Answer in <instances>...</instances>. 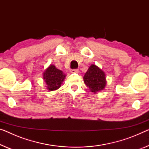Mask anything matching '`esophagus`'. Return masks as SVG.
Segmentation results:
<instances>
[{"mask_svg":"<svg viewBox=\"0 0 149 149\" xmlns=\"http://www.w3.org/2000/svg\"><path fill=\"white\" fill-rule=\"evenodd\" d=\"M70 72L72 73H78L79 72V69H72L70 70Z\"/></svg>","mask_w":149,"mask_h":149,"instance_id":"34e87169","label":"esophagus"}]
</instances>
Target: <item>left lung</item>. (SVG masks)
Wrapping results in <instances>:
<instances>
[{
    "instance_id": "obj_1",
    "label": "left lung",
    "mask_w": 149,
    "mask_h": 149,
    "mask_svg": "<svg viewBox=\"0 0 149 149\" xmlns=\"http://www.w3.org/2000/svg\"><path fill=\"white\" fill-rule=\"evenodd\" d=\"M83 79L91 92L95 93L103 90L107 84L104 72L95 65L90 66Z\"/></svg>"
}]
</instances>
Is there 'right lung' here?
I'll use <instances>...</instances> for the list:
<instances>
[{
  "mask_svg": "<svg viewBox=\"0 0 149 149\" xmlns=\"http://www.w3.org/2000/svg\"><path fill=\"white\" fill-rule=\"evenodd\" d=\"M65 77L66 74L53 65H50L43 73V79L47 84V88L51 91L60 88Z\"/></svg>",
  "mask_w": 149,
  "mask_h": 149,
  "instance_id": "add662e5",
  "label": "right lung"
}]
</instances>
